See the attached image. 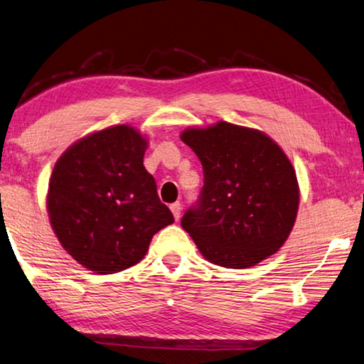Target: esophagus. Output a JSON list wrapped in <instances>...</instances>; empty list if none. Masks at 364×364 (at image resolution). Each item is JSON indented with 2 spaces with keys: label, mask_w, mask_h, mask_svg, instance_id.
Listing matches in <instances>:
<instances>
[{
  "label": "esophagus",
  "mask_w": 364,
  "mask_h": 364,
  "mask_svg": "<svg viewBox=\"0 0 364 364\" xmlns=\"http://www.w3.org/2000/svg\"><path fill=\"white\" fill-rule=\"evenodd\" d=\"M170 210H171V213H173L175 220H176V221L180 220V216H181V203H180V202L171 203V205H170Z\"/></svg>",
  "instance_id": "1"
}]
</instances>
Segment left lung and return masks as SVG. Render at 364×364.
<instances>
[{
	"mask_svg": "<svg viewBox=\"0 0 364 364\" xmlns=\"http://www.w3.org/2000/svg\"><path fill=\"white\" fill-rule=\"evenodd\" d=\"M181 140L203 168L199 199L181 226L205 259L247 269L274 255L299 207L296 171L279 144L259 130L224 121L184 130Z\"/></svg>",
	"mask_w": 364,
	"mask_h": 364,
	"instance_id": "obj_1",
	"label": "left lung"
}]
</instances>
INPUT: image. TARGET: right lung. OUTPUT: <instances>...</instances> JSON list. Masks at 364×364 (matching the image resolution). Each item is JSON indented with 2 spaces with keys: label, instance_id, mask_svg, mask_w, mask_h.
Segmentation results:
<instances>
[{
  "label": "right lung",
  "instance_id": "add662e5",
  "mask_svg": "<svg viewBox=\"0 0 364 364\" xmlns=\"http://www.w3.org/2000/svg\"><path fill=\"white\" fill-rule=\"evenodd\" d=\"M146 146L140 132L114 125L76 141L52 171V229L68 255L97 274L135 266L153 235L175 221L143 165Z\"/></svg>",
  "mask_w": 364,
  "mask_h": 364
}]
</instances>
